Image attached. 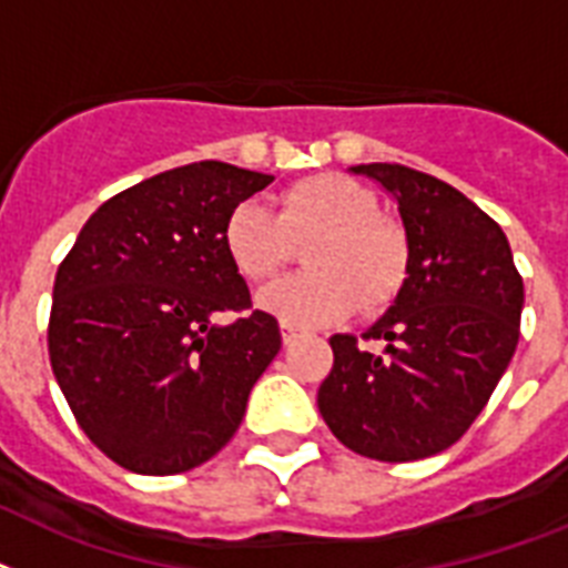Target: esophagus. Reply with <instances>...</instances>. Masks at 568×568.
<instances>
[{
	"instance_id": "34e87169",
	"label": "esophagus",
	"mask_w": 568,
	"mask_h": 568,
	"mask_svg": "<svg viewBox=\"0 0 568 568\" xmlns=\"http://www.w3.org/2000/svg\"><path fill=\"white\" fill-rule=\"evenodd\" d=\"M280 329H283V344H292V341L300 335L297 326H292V324H283Z\"/></svg>"
}]
</instances>
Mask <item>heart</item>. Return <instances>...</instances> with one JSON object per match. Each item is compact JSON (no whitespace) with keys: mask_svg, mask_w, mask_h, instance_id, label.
I'll return each instance as SVG.
<instances>
[{"mask_svg":"<svg viewBox=\"0 0 568 568\" xmlns=\"http://www.w3.org/2000/svg\"><path fill=\"white\" fill-rule=\"evenodd\" d=\"M306 247L312 274L285 276L262 288L256 306L292 326H317L347 317L353 308L376 312L403 288L408 247L403 233L379 219L371 189L341 174H317L294 183L280 210L242 201L224 221V251L233 268L262 283L283 268L292 242Z\"/></svg>","mask_w":568,"mask_h":568,"instance_id":"obj_1","label":"heart"}]
</instances>
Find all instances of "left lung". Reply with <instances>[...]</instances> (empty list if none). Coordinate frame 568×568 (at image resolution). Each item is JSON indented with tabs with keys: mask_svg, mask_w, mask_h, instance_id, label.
Returning a JSON list of instances; mask_svg holds the SVG:
<instances>
[{
	"mask_svg": "<svg viewBox=\"0 0 568 568\" xmlns=\"http://www.w3.org/2000/svg\"><path fill=\"white\" fill-rule=\"evenodd\" d=\"M396 201L408 268L394 303L358 347L332 335L329 376L317 408L347 449L364 458L419 460L449 449L508 371L525 288L508 236L467 195L408 165H349Z\"/></svg>",
	"mask_w": 568,
	"mask_h": 568,
	"instance_id": "obj_1",
	"label": "left lung"
}]
</instances>
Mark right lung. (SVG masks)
Masks as SVG:
<instances>
[{"label": "right lung", "instance_id": "right-lung-1", "mask_svg": "<svg viewBox=\"0 0 568 568\" xmlns=\"http://www.w3.org/2000/svg\"><path fill=\"white\" fill-rule=\"evenodd\" d=\"M271 174L204 160L154 174L92 212L60 262L49 317L54 379L119 467L174 476L236 435L280 353L268 312L224 251L230 210Z\"/></svg>", "mask_w": 568, "mask_h": 568}]
</instances>
